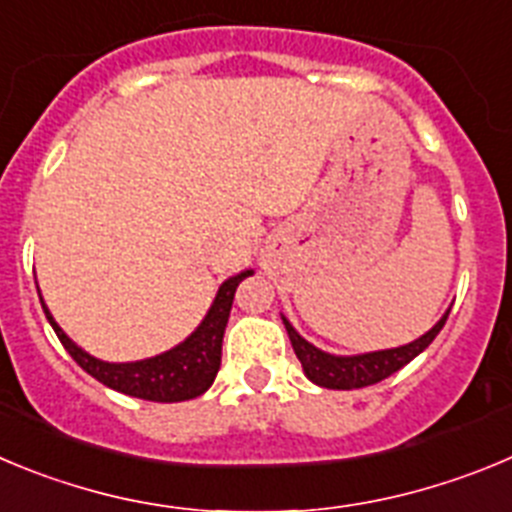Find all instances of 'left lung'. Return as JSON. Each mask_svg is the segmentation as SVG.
Segmentation results:
<instances>
[{"mask_svg": "<svg viewBox=\"0 0 512 512\" xmlns=\"http://www.w3.org/2000/svg\"><path fill=\"white\" fill-rule=\"evenodd\" d=\"M447 317L449 309L439 317L437 325L431 327V330H426L421 337H416V340L406 342V345L358 355L327 353V350L317 348V345H312L309 340H304L284 314H281V322L287 327V335L289 340H292V348L294 353H297L299 363H302L304 375H307L314 386L332 388V391H353V388H365L373 386V383H381L383 378H388V375H393L396 370H401L403 365H409L411 360H414L416 355L424 353L431 342H434V337L442 332Z\"/></svg>", "mask_w": 512, "mask_h": 512, "instance_id": "1", "label": "left lung"}]
</instances>
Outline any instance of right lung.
<instances>
[{
    "label": "right lung",
    "instance_id": "1",
    "mask_svg": "<svg viewBox=\"0 0 512 512\" xmlns=\"http://www.w3.org/2000/svg\"><path fill=\"white\" fill-rule=\"evenodd\" d=\"M251 274L253 269H246L241 274L228 276L218 287V292H215L213 304H210L203 320H200V325L185 340L177 342L175 348L152 355V358L131 360V363H109V360H101L96 355L86 353L55 322L53 312L48 309L42 294L40 302L50 327L55 330L58 340L63 342V348L68 350L70 358L81 365L88 375H93L98 383L114 388L119 393H126V396L144 398V401L177 403L203 396L213 386L220 368V348H223L225 325H228V317H231L233 294H236L238 284Z\"/></svg>",
    "mask_w": 512,
    "mask_h": 512
}]
</instances>
